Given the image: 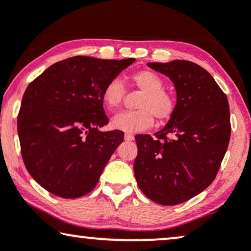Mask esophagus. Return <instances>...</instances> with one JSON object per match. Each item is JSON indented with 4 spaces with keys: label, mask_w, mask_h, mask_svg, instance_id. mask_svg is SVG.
<instances>
[{
    "label": "esophagus",
    "mask_w": 251,
    "mask_h": 251,
    "mask_svg": "<svg viewBox=\"0 0 251 251\" xmlns=\"http://www.w3.org/2000/svg\"><path fill=\"white\" fill-rule=\"evenodd\" d=\"M133 139H135V137L131 133H126L125 135V140H126V142H132Z\"/></svg>",
    "instance_id": "obj_1"
}]
</instances>
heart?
Here are the masks:
<instances>
[{
  "label": "heart",
  "instance_id": "heart-1",
  "mask_svg": "<svg viewBox=\"0 0 251 251\" xmlns=\"http://www.w3.org/2000/svg\"><path fill=\"white\" fill-rule=\"evenodd\" d=\"M132 81L144 95L140 97L135 112H123L111 120L113 129L123 132H142L154 125V116L159 122H166L173 116L176 107L175 99L164 91V83L152 71H139L132 75ZM126 95V87L119 77L112 78L102 90V102L107 109L121 106Z\"/></svg>",
  "mask_w": 251,
  "mask_h": 251
}]
</instances>
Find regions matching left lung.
I'll return each instance as SVG.
<instances>
[{
    "mask_svg": "<svg viewBox=\"0 0 251 251\" xmlns=\"http://www.w3.org/2000/svg\"><path fill=\"white\" fill-rule=\"evenodd\" d=\"M176 89V107L160 131L135 137L137 184L151 200L175 205L204 191L218 173L231 136L227 97L204 68L187 60L147 63Z\"/></svg>",
    "mask_w": 251,
    "mask_h": 251,
    "instance_id": "1",
    "label": "left lung"
}]
</instances>
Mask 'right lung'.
<instances>
[{"mask_svg":"<svg viewBox=\"0 0 251 251\" xmlns=\"http://www.w3.org/2000/svg\"><path fill=\"white\" fill-rule=\"evenodd\" d=\"M135 60L72 57L51 65L27 87L18 136L26 169L44 190L65 199L94 190L123 142L120 130H99L108 123L102 90Z\"/></svg>","mask_w":251,"mask_h":251,"instance_id":"right-lung-1","label":"right lung"}]
</instances>
